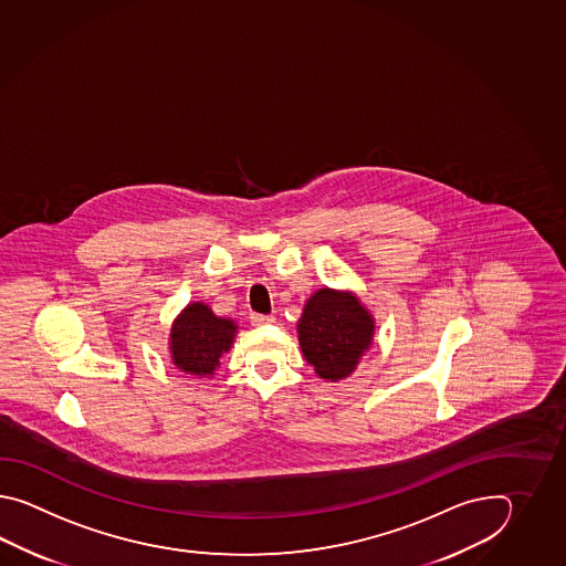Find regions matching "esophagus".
Listing matches in <instances>:
<instances>
[{"instance_id":"1","label":"esophagus","mask_w":566,"mask_h":566,"mask_svg":"<svg viewBox=\"0 0 566 566\" xmlns=\"http://www.w3.org/2000/svg\"><path fill=\"white\" fill-rule=\"evenodd\" d=\"M275 317L273 315H263V313H251V324L253 325H266L273 324Z\"/></svg>"}]
</instances>
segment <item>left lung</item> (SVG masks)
<instances>
[{
    "mask_svg": "<svg viewBox=\"0 0 566 566\" xmlns=\"http://www.w3.org/2000/svg\"><path fill=\"white\" fill-rule=\"evenodd\" d=\"M297 332L305 360L334 382L354 373L373 342L374 322L356 297L319 289L307 301Z\"/></svg>",
    "mask_w": 566,
    "mask_h": 566,
    "instance_id": "obj_1",
    "label": "left lung"
}]
</instances>
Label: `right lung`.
Here are the masks:
<instances>
[{"instance_id":"add662e5","label":"right lung","mask_w":566,"mask_h":566,"mask_svg":"<svg viewBox=\"0 0 566 566\" xmlns=\"http://www.w3.org/2000/svg\"><path fill=\"white\" fill-rule=\"evenodd\" d=\"M237 325L217 317L205 303H192L171 327V358L184 373L206 376L214 373L220 356L229 352Z\"/></svg>"}]
</instances>
